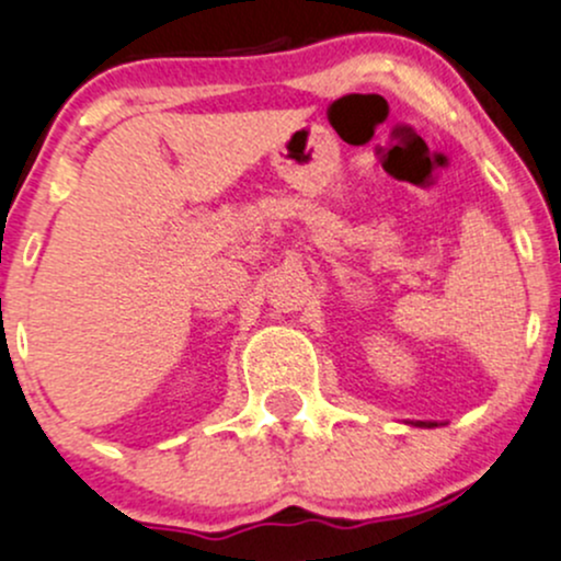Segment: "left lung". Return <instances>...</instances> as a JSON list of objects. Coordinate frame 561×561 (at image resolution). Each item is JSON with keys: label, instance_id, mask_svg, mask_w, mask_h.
I'll list each match as a JSON object with an SVG mask.
<instances>
[{"label": "left lung", "instance_id": "obj_1", "mask_svg": "<svg viewBox=\"0 0 561 561\" xmlns=\"http://www.w3.org/2000/svg\"><path fill=\"white\" fill-rule=\"evenodd\" d=\"M420 424V427H435V422H416Z\"/></svg>", "mask_w": 561, "mask_h": 561}]
</instances>
